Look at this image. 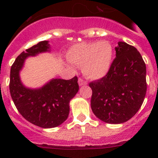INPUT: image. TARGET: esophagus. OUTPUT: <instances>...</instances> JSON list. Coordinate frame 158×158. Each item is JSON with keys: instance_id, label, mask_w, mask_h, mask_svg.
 <instances>
[{"instance_id": "esophagus-1", "label": "esophagus", "mask_w": 158, "mask_h": 158, "mask_svg": "<svg viewBox=\"0 0 158 158\" xmlns=\"http://www.w3.org/2000/svg\"><path fill=\"white\" fill-rule=\"evenodd\" d=\"M78 83H79V86H82V85H87L86 81L83 80V79H81V78H79V80H78Z\"/></svg>"}]
</instances>
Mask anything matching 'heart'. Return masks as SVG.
<instances>
[{"label": "heart", "mask_w": 158, "mask_h": 158, "mask_svg": "<svg viewBox=\"0 0 158 158\" xmlns=\"http://www.w3.org/2000/svg\"><path fill=\"white\" fill-rule=\"evenodd\" d=\"M114 50L107 40L81 42L72 46L66 57L72 64L82 66V73L91 79L105 77L111 69Z\"/></svg>", "instance_id": "heart-1"}]
</instances>
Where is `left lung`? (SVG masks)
<instances>
[{
	"label": "left lung",
	"instance_id": "obj_1",
	"mask_svg": "<svg viewBox=\"0 0 158 158\" xmlns=\"http://www.w3.org/2000/svg\"><path fill=\"white\" fill-rule=\"evenodd\" d=\"M111 69L92 82L91 108L94 114L109 124H122L141 108L147 91L146 65L138 49L119 41Z\"/></svg>",
	"mask_w": 158,
	"mask_h": 158
}]
</instances>
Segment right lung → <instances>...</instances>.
I'll use <instances>...</instances> for the list:
<instances>
[{"label": "right lung", "mask_w": 158, "mask_h": 158, "mask_svg": "<svg viewBox=\"0 0 158 158\" xmlns=\"http://www.w3.org/2000/svg\"><path fill=\"white\" fill-rule=\"evenodd\" d=\"M50 50L49 41H41L22 52L10 68V92L16 108L26 120L43 128H55L67 119L70 101L79 91L76 76L52 79L40 88L23 85L20 73L27 59Z\"/></svg>", "instance_id": "obj_1"}]
</instances>
